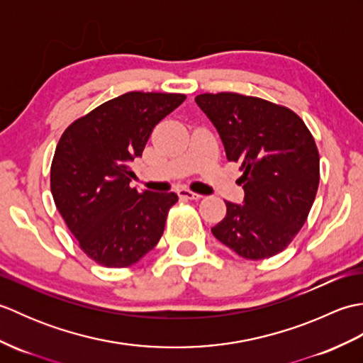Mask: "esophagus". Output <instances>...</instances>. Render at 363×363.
Segmentation results:
<instances>
[{"label": "esophagus", "mask_w": 363, "mask_h": 363, "mask_svg": "<svg viewBox=\"0 0 363 363\" xmlns=\"http://www.w3.org/2000/svg\"><path fill=\"white\" fill-rule=\"evenodd\" d=\"M177 195L184 199H201L203 198V195H198V194H195V191H191L189 189H179L177 190Z\"/></svg>", "instance_id": "obj_1"}]
</instances>
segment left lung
<instances>
[{
	"label": "left lung",
	"instance_id": "left-lung-1",
	"mask_svg": "<svg viewBox=\"0 0 363 363\" xmlns=\"http://www.w3.org/2000/svg\"><path fill=\"white\" fill-rule=\"evenodd\" d=\"M196 104L217 128L226 157L240 165L243 204L226 203L212 234L238 256L284 251L307 220L320 182L311 130L289 107L240 94H203Z\"/></svg>",
	"mask_w": 363,
	"mask_h": 363
}]
</instances>
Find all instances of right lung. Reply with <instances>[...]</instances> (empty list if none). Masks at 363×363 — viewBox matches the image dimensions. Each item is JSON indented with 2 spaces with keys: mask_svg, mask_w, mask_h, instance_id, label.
I'll use <instances>...</instances> for the list:
<instances>
[{
  "mask_svg": "<svg viewBox=\"0 0 363 363\" xmlns=\"http://www.w3.org/2000/svg\"><path fill=\"white\" fill-rule=\"evenodd\" d=\"M186 95L128 91L73 121L51 164V194L81 250L109 268L134 265L160 240L173 191L130 187L129 164Z\"/></svg>",
  "mask_w": 363,
  "mask_h": 363,
  "instance_id": "right-lung-1",
  "label": "right lung"
}]
</instances>
